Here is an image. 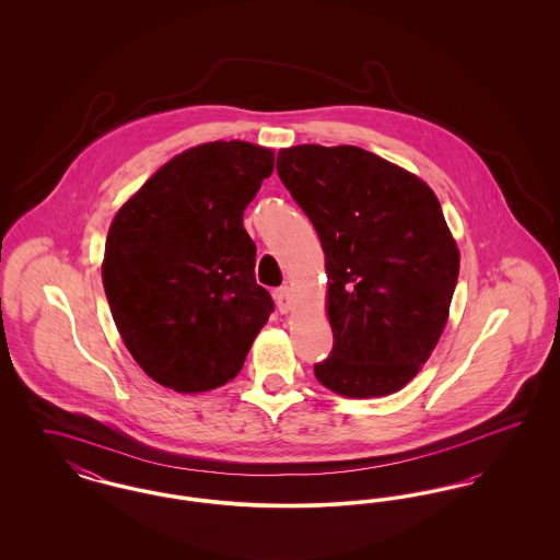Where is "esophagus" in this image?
Listing matches in <instances>:
<instances>
[{
  "label": "esophagus",
  "instance_id": "obj_1",
  "mask_svg": "<svg viewBox=\"0 0 560 560\" xmlns=\"http://www.w3.org/2000/svg\"><path fill=\"white\" fill-rule=\"evenodd\" d=\"M272 295H275V302H277L279 313H281V315H288V313L292 311L293 304H295L292 290H290V288H279V290H275Z\"/></svg>",
  "mask_w": 560,
  "mask_h": 560
}]
</instances>
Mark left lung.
Returning <instances> with one entry per match:
<instances>
[{
    "label": "left lung",
    "mask_w": 560,
    "mask_h": 560,
    "mask_svg": "<svg viewBox=\"0 0 560 560\" xmlns=\"http://www.w3.org/2000/svg\"><path fill=\"white\" fill-rule=\"evenodd\" d=\"M277 172L325 254L334 350L317 380L350 399L397 393L436 347L459 272L434 190L350 144L281 149Z\"/></svg>",
    "instance_id": "left-lung-1"
}]
</instances>
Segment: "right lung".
Returning a JSON list of instances; mask_svg holds the SVG:
<instances>
[{
  "label": "right lung",
  "instance_id": "right-lung-1",
  "mask_svg": "<svg viewBox=\"0 0 560 560\" xmlns=\"http://www.w3.org/2000/svg\"><path fill=\"white\" fill-rule=\"evenodd\" d=\"M275 151L245 140L197 144L163 163L108 226L103 285L140 370L183 395L231 382L272 311L256 283L243 210Z\"/></svg>",
  "mask_w": 560,
  "mask_h": 560
}]
</instances>
